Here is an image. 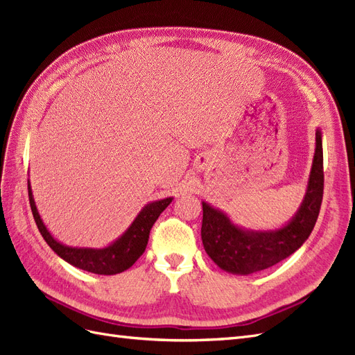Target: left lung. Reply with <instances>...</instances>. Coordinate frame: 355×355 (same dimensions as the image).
Masks as SVG:
<instances>
[{
    "mask_svg": "<svg viewBox=\"0 0 355 355\" xmlns=\"http://www.w3.org/2000/svg\"><path fill=\"white\" fill-rule=\"evenodd\" d=\"M324 189L323 145L315 133V154L302 206L286 227L253 232L235 227L225 214L202 202L201 240L211 261L232 274H253L266 270L295 253L309 237L317 222Z\"/></svg>",
    "mask_w": 355,
    "mask_h": 355,
    "instance_id": "1",
    "label": "left lung"
}]
</instances>
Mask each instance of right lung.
Returning a JSON list of instances; mask_svg holds the SVG:
<instances>
[{
    "label": "right lung",
    "mask_w": 355,
    "mask_h": 355,
    "mask_svg": "<svg viewBox=\"0 0 355 355\" xmlns=\"http://www.w3.org/2000/svg\"><path fill=\"white\" fill-rule=\"evenodd\" d=\"M28 194L32 214L37 227L42 235V239L51 247L53 252L59 254L62 259L68 263L80 268V270L89 271L99 275H114L128 270L146 249L149 231L153 225L158 219L163 210L168 206L173 198H164L159 201H154L145 206L137 218L120 239L105 249H77V247L63 245L51 237L47 231L46 225L42 223L40 214L35 207V201L32 198V191L28 184Z\"/></svg>",
    "instance_id": "add662e5"
}]
</instances>
